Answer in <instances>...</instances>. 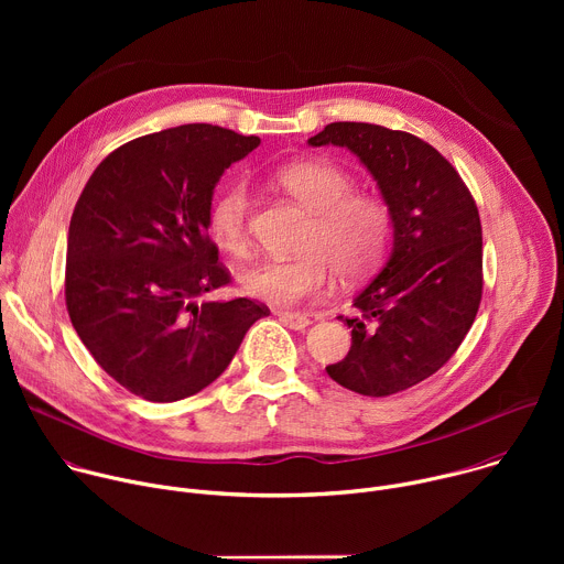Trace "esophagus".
<instances>
[{
	"mask_svg": "<svg viewBox=\"0 0 564 564\" xmlns=\"http://www.w3.org/2000/svg\"><path fill=\"white\" fill-rule=\"evenodd\" d=\"M279 318L292 330H305L310 326V318L299 312H279Z\"/></svg>",
	"mask_w": 564,
	"mask_h": 564,
	"instance_id": "esophagus-1",
	"label": "esophagus"
}]
</instances>
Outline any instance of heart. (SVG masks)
<instances>
[{
    "label": "heart",
    "mask_w": 564,
    "mask_h": 564,
    "mask_svg": "<svg viewBox=\"0 0 564 564\" xmlns=\"http://www.w3.org/2000/svg\"><path fill=\"white\" fill-rule=\"evenodd\" d=\"M276 183L314 216L301 257L270 259L240 274L243 290L261 301L294 305L324 294L333 270L352 281L370 274L392 236L390 205L370 192H355V176L326 158L296 160L276 172ZM252 198L246 183L225 185L209 207L216 243L243 259L252 250Z\"/></svg>",
    "instance_id": "1"
}]
</instances>
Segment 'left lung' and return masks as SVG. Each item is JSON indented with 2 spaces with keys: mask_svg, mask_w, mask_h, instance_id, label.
<instances>
[{
  "mask_svg": "<svg viewBox=\"0 0 564 564\" xmlns=\"http://www.w3.org/2000/svg\"><path fill=\"white\" fill-rule=\"evenodd\" d=\"M350 149L392 212V252L355 296L348 355L328 375L388 397L435 375L459 348L481 301L477 205L448 160L422 138L368 122H333L307 140Z\"/></svg>",
  "mask_w": 564,
  "mask_h": 564,
  "instance_id": "8db88e82",
  "label": "left lung"
}]
</instances>
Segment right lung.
<instances>
[{"label":"right lung","mask_w":564,"mask_h":564,"mask_svg":"<svg viewBox=\"0 0 564 564\" xmlns=\"http://www.w3.org/2000/svg\"><path fill=\"white\" fill-rule=\"evenodd\" d=\"M214 124H183L111 151L79 194L66 243L70 324L98 366L147 401L207 388L268 305L207 301L231 283L209 240L223 172L259 147Z\"/></svg>","instance_id":"1"}]
</instances>
